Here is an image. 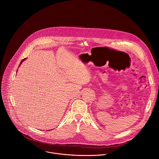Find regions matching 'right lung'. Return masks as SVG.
<instances>
[{
	"label": "right lung",
	"instance_id": "add662e5",
	"mask_svg": "<svg viewBox=\"0 0 159 159\" xmlns=\"http://www.w3.org/2000/svg\"><path fill=\"white\" fill-rule=\"evenodd\" d=\"M26 58H25V59H23V60H22V61H20V64H19V66H20V64H21V63H22V61H24V60H26Z\"/></svg>",
	"mask_w": 159,
	"mask_h": 159
}]
</instances>
